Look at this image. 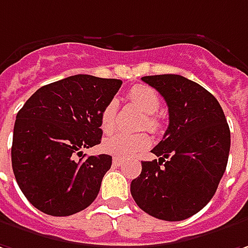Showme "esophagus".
I'll use <instances>...</instances> for the list:
<instances>
[{
  "label": "esophagus",
  "instance_id": "esophagus-1",
  "mask_svg": "<svg viewBox=\"0 0 248 248\" xmlns=\"http://www.w3.org/2000/svg\"><path fill=\"white\" fill-rule=\"evenodd\" d=\"M122 162H124V159L118 158V156H114V159H112V165L116 167L121 166V165H122Z\"/></svg>",
  "mask_w": 248,
  "mask_h": 248
}]
</instances>
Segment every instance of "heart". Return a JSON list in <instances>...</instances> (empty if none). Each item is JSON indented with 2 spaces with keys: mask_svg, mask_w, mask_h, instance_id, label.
<instances>
[{
  "mask_svg": "<svg viewBox=\"0 0 248 248\" xmlns=\"http://www.w3.org/2000/svg\"><path fill=\"white\" fill-rule=\"evenodd\" d=\"M129 98L132 100L137 107L140 108L144 114H147L144 127L150 129L152 132L158 130L159 119L154 115L160 107V100L156 92L151 89L145 85H137L132 88L129 92ZM118 103L116 100H109L106 107L103 108L100 115V127L104 133H111L115 127V115ZM151 145V139L145 133H137V134H126V133H116L107 139H104L101 148L104 152L109 155H115L121 158H127L136 155L137 152L145 151Z\"/></svg>",
  "mask_w": 248,
  "mask_h": 248,
  "instance_id": "heart-1",
  "label": "heart"
}]
</instances>
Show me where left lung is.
<instances>
[{"label": "left lung", "instance_id": "left-lung-1", "mask_svg": "<svg viewBox=\"0 0 248 248\" xmlns=\"http://www.w3.org/2000/svg\"><path fill=\"white\" fill-rule=\"evenodd\" d=\"M141 79L166 100L169 126L152 150L159 159L141 162V174L130 184V192L152 217L186 219L217 191L229 156V126L217 98L199 83L175 74Z\"/></svg>", "mask_w": 248, "mask_h": 248}]
</instances>
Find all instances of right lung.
<instances>
[{
	"mask_svg": "<svg viewBox=\"0 0 248 248\" xmlns=\"http://www.w3.org/2000/svg\"><path fill=\"white\" fill-rule=\"evenodd\" d=\"M121 79L73 75L39 88L16 115L12 169L19 188L39 211L65 217L97 198L109 155L77 160L101 142L100 115Z\"/></svg>",
	"mask_w": 248,
	"mask_h": 248,
	"instance_id": "right-lung-1",
	"label": "right lung"
}]
</instances>
